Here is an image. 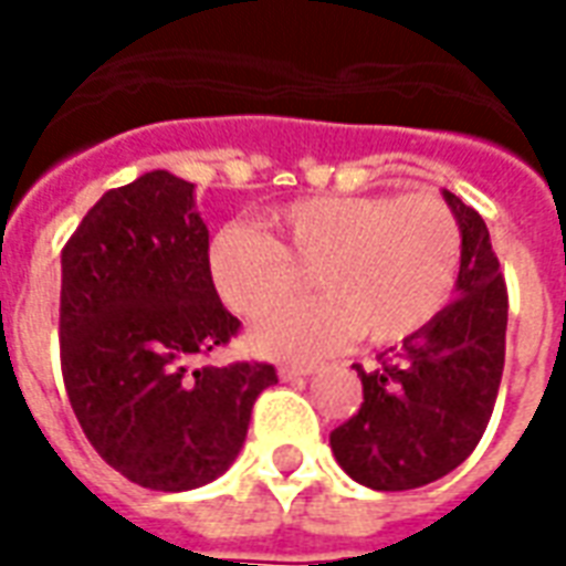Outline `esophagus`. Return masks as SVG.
I'll return each mask as SVG.
<instances>
[{"label": "esophagus", "mask_w": 566, "mask_h": 566, "mask_svg": "<svg viewBox=\"0 0 566 566\" xmlns=\"http://www.w3.org/2000/svg\"><path fill=\"white\" fill-rule=\"evenodd\" d=\"M312 373H315V364H282V367H279V376H282L284 381L303 379V376H312Z\"/></svg>", "instance_id": "obj_1"}]
</instances>
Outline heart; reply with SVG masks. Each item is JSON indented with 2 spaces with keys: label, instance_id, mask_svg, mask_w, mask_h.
Listing matches in <instances>:
<instances>
[{
  "label": "heart",
  "instance_id": "b5f03b06",
  "mask_svg": "<svg viewBox=\"0 0 566 566\" xmlns=\"http://www.w3.org/2000/svg\"><path fill=\"white\" fill-rule=\"evenodd\" d=\"M270 235L227 223L211 235L206 266L235 315H258L308 266L318 294L260 315V355L315 357L357 333L373 345L403 343L449 306L461 275L463 233L433 193H331L287 202L266 218Z\"/></svg>",
  "mask_w": 566,
  "mask_h": 566
}]
</instances>
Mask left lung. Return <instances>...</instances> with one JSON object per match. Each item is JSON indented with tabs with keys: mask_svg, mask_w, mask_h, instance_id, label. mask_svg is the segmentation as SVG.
<instances>
[{
	"mask_svg": "<svg viewBox=\"0 0 566 566\" xmlns=\"http://www.w3.org/2000/svg\"><path fill=\"white\" fill-rule=\"evenodd\" d=\"M463 233L458 296L424 331L355 364L364 403L331 433L345 473L373 491H409L461 467L485 433L506 357L510 296L482 214L442 190Z\"/></svg>",
	"mask_w": 566,
	"mask_h": 566,
	"instance_id": "obj_1",
	"label": "left lung"
}]
</instances>
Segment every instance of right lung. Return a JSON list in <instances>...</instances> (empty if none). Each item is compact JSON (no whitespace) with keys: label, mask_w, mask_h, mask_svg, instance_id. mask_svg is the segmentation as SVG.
Here are the masks:
<instances>
[{"label":"right lung","mask_w":566,"mask_h":566,"mask_svg":"<svg viewBox=\"0 0 566 566\" xmlns=\"http://www.w3.org/2000/svg\"><path fill=\"white\" fill-rule=\"evenodd\" d=\"M193 185L154 169L108 190L63 248L60 367L84 437L150 491L209 485L235 461L272 364L190 369L239 333L206 266Z\"/></svg>","instance_id":"1"}]
</instances>
